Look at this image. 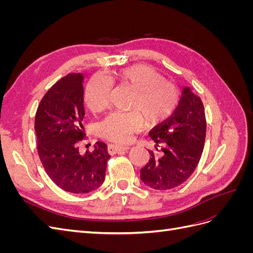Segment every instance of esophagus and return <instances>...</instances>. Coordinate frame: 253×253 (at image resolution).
<instances>
[{
    "mask_svg": "<svg viewBox=\"0 0 253 253\" xmlns=\"http://www.w3.org/2000/svg\"><path fill=\"white\" fill-rule=\"evenodd\" d=\"M129 148L128 147H122V145H116V144H109L108 147V152L111 155L114 154H118V153L127 151Z\"/></svg>",
    "mask_w": 253,
    "mask_h": 253,
    "instance_id": "esophagus-1",
    "label": "esophagus"
}]
</instances>
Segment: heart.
<instances>
[{
    "label": "heart",
    "mask_w": 253,
    "mask_h": 253,
    "mask_svg": "<svg viewBox=\"0 0 253 253\" xmlns=\"http://www.w3.org/2000/svg\"><path fill=\"white\" fill-rule=\"evenodd\" d=\"M113 80L134 91L129 102V113H112L99 125L103 138L126 144L139 132L144 120L149 126H157L169 119L178 105V91L152 67L134 65L113 75ZM111 84L95 76L87 83L84 100L94 113L102 112L109 104Z\"/></svg>",
    "instance_id": "obj_1"
}]
</instances>
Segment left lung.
I'll return each mask as SVG.
<instances>
[{"label":"left lung","instance_id":"1","mask_svg":"<svg viewBox=\"0 0 253 253\" xmlns=\"http://www.w3.org/2000/svg\"><path fill=\"white\" fill-rule=\"evenodd\" d=\"M206 127L201 97L191 87L185 86L172 116L150 132L158 153L149 150L151 158L140 170V179L144 185L162 191L185 182L200 163Z\"/></svg>","mask_w":253,"mask_h":253}]
</instances>
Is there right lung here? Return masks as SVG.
Masks as SVG:
<instances>
[{
  "mask_svg": "<svg viewBox=\"0 0 253 253\" xmlns=\"http://www.w3.org/2000/svg\"><path fill=\"white\" fill-rule=\"evenodd\" d=\"M83 80L82 74L75 73L60 79L42 98L35 119L38 154L45 171L59 188L74 194L100 187L111 157L101 141L93 152L79 153V141L86 138Z\"/></svg>",
  "mask_w": 253,
  "mask_h": 253,
  "instance_id": "1",
  "label": "right lung"
}]
</instances>
